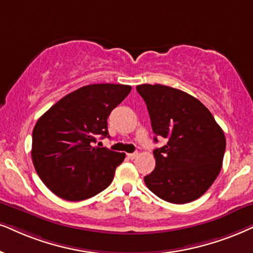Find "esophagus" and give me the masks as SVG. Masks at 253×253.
I'll return each mask as SVG.
<instances>
[{
    "label": "esophagus",
    "mask_w": 253,
    "mask_h": 253,
    "mask_svg": "<svg viewBox=\"0 0 253 253\" xmlns=\"http://www.w3.org/2000/svg\"><path fill=\"white\" fill-rule=\"evenodd\" d=\"M137 155H139V153H137V152H135V153H130V154H127V158L130 159V160H133V159H135Z\"/></svg>",
    "instance_id": "34e87169"
}]
</instances>
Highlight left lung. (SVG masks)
I'll return each mask as SVG.
<instances>
[{
	"instance_id": "8db88e82",
	"label": "left lung",
	"mask_w": 253,
	"mask_h": 253,
	"mask_svg": "<svg viewBox=\"0 0 253 253\" xmlns=\"http://www.w3.org/2000/svg\"><path fill=\"white\" fill-rule=\"evenodd\" d=\"M136 91L147 105L153 132L168 140L153 152L155 169L145 176L146 185L170 203L197 200L222 168L224 132L200 100L181 89L143 84L137 85Z\"/></svg>"
}]
</instances>
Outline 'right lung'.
<instances>
[{"label": "right lung", "instance_id": "right-lung-1", "mask_svg": "<svg viewBox=\"0 0 253 253\" xmlns=\"http://www.w3.org/2000/svg\"><path fill=\"white\" fill-rule=\"evenodd\" d=\"M130 89L121 84L83 86L38 119L31 158L38 176L53 194L76 202L111 184L125 153L93 145L99 136H110L107 118Z\"/></svg>", "mask_w": 253, "mask_h": 253}]
</instances>
